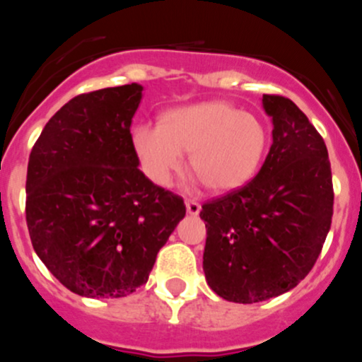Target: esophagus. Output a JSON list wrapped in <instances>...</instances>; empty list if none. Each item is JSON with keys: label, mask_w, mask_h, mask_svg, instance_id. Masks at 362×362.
Masks as SVG:
<instances>
[{"label": "esophagus", "mask_w": 362, "mask_h": 362, "mask_svg": "<svg viewBox=\"0 0 362 362\" xmlns=\"http://www.w3.org/2000/svg\"><path fill=\"white\" fill-rule=\"evenodd\" d=\"M186 211H188V214H193V216H195V214H199L200 213V202H199V200H195V199L186 200Z\"/></svg>", "instance_id": "esophagus-1"}]
</instances>
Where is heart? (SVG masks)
Returning <instances> with one entry per match:
<instances>
[{"mask_svg":"<svg viewBox=\"0 0 362 362\" xmlns=\"http://www.w3.org/2000/svg\"><path fill=\"white\" fill-rule=\"evenodd\" d=\"M132 141L142 170L155 185L169 186L181 170L182 153H189L192 173L214 192L252 181L269 148L266 124L227 102L167 110L158 127L135 128Z\"/></svg>","mask_w":362,"mask_h":362,"instance_id":"heart-1","label":"heart"}]
</instances>
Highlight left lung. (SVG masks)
Segmentation results:
<instances>
[{
    "mask_svg": "<svg viewBox=\"0 0 362 362\" xmlns=\"http://www.w3.org/2000/svg\"><path fill=\"white\" fill-rule=\"evenodd\" d=\"M273 144L252 181L206 202L204 273L227 301L252 304L294 288L322 252L332 218L327 148L292 100L264 95Z\"/></svg>",
    "mask_w": 362,
    "mask_h": 362,
    "instance_id": "1",
    "label": "left lung"
}]
</instances>
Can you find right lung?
I'll use <instances>...</instances> for the list:
<instances>
[{"instance_id": "add662e5", "label": "right lung", "mask_w": 362, "mask_h": 362, "mask_svg": "<svg viewBox=\"0 0 362 362\" xmlns=\"http://www.w3.org/2000/svg\"><path fill=\"white\" fill-rule=\"evenodd\" d=\"M141 84L84 93L31 149L26 221L49 271L84 298H124L148 281L186 207L139 169L130 127Z\"/></svg>"}]
</instances>
